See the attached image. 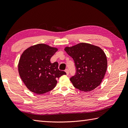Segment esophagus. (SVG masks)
<instances>
[{"label": "esophagus", "instance_id": "34e87169", "mask_svg": "<svg viewBox=\"0 0 128 128\" xmlns=\"http://www.w3.org/2000/svg\"><path fill=\"white\" fill-rule=\"evenodd\" d=\"M65 72H66V75H68L69 74V70L68 69H66V70H65Z\"/></svg>", "mask_w": 128, "mask_h": 128}]
</instances>
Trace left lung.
I'll use <instances>...</instances> for the list:
<instances>
[{"label": "left lung", "mask_w": 128, "mask_h": 128, "mask_svg": "<svg viewBox=\"0 0 128 128\" xmlns=\"http://www.w3.org/2000/svg\"><path fill=\"white\" fill-rule=\"evenodd\" d=\"M73 59L76 73L70 78L75 88L90 92L98 86L107 69V59L103 50L93 45L82 42L65 48Z\"/></svg>", "instance_id": "8db88e82"}]
</instances>
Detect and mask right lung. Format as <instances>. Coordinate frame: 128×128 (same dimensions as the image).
I'll list each match as a JSON object with an SVG mask.
<instances>
[{
	"instance_id": "1",
	"label": "right lung",
	"mask_w": 128,
	"mask_h": 128,
	"mask_svg": "<svg viewBox=\"0 0 128 128\" xmlns=\"http://www.w3.org/2000/svg\"><path fill=\"white\" fill-rule=\"evenodd\" d=\"M58 49L44 44L32 46L25 50L20 58L19 73L29 90L37 94L50 92L64 71L58 69V62L51 63V57Z\"/></svg>"
}]
</instances>
